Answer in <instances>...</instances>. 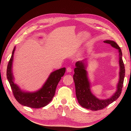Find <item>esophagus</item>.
Segmentation results:
<instances>
[{
	"instance_id": "obj_1",
	"label": "esophagus",
	"mask_w": 131,
	"mask_h": 131,
	"mask_svg": "<svg viewBox=\"0 0 131 131\" xmlns=\"http://www.w3.org/2000/svg\"><path fill=\"white\" fill-rule=\"evenodd\" d=\"M72 71V69L71 67H67V72L68 73H71Z\"/></svg>"
}]
</instances>
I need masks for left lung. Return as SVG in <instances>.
Listing matches in <instances>:
<instances>
[{
	"instance_id": "8db88e82",
	"label": "left lung",
	"mask_w": 131,
	"mask_h": 131,
	"mask_svg": "<svg viewBox=\"0 0 131 131\" xmlns=\"http://www.w3.org/2000/svg\"><path fill=\"white\" fill-rule=\"evenodd\" d=\"M104 42L111 45L112 47L117 49L119 53V80L117 84L116 91L112 97L106 99H100L92 93L91 82L89 79L86 71L87 65L84 60H80L75 63L73 75L75 92L79 104L82 107L93 111H99L106 108L119 98L122 92L125 77V66L122 59V52L120 47L115 41L112 40H105Z\"/></svg>"
}]
</instances>
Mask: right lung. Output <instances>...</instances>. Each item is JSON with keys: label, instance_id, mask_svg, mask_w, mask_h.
<instances>
[{"label": "right lung", "instance_id": "obj_1", "mask_svg": "<svg viewBox=\"0 0 131 131\" xmlns=\"http://www.w3.org/2000/svg\"><path fill=\"white\" fill-rule=\"evenodd\" d=\"M15 49V47L7 68V78L14 96L20 104L24 106L32 108H40L47 106L52 100L58 83L65 73L66 68H61L51 72L44 84L38 90L34 92L24 91L14 83L12 67Z\"/></svg>", "mask_w": 131, "mask_h": 131}]
</instances>
